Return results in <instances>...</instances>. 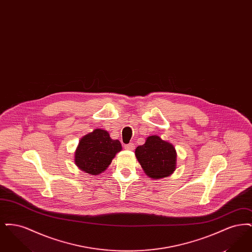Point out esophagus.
<instances>
[{"label":"esophagus","mask_w":252,"mask_h":252,"mask_svg":"<svg viewBox=\"0 0 252 252\" xmlns=\"http://www.w3.org/2000/svg\"><path fill=\"white\" fill-rule=\"evenodd\" d=\"M125 149H126V150H134V148H135V144H133V143H130V144H125Z\"/></svg>","instance_id":"obj_1"}]
</instances>
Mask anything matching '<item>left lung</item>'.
<instances>
[{
  "mask_svg": "<svg viewBox=\"0 0 252 252\" xmlns=\"http://www.w3.org/2000/svg\"><path fill=\"white\" fill-rule=\"evenodd\" d=\"M135 156L145 175L153 180L169 177L177 168L176 148L157 135L147 137L145 143L135 149Z\"/></svg>",
  "mask_w": 252,
  "mask_h": 252,
  "instance_id": "8db88e82",
  "label": "left lung"
}]
</instances>
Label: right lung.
Listing matches in <instances>:
<instances>
[{"label": "right lung", "mask_w": 252, "mask_h": 252, "mask_svg": "<svg viewBox=\"0 0 252 252\" xmlns=\"http://www.w3.org/2000/svg\"><path fill=\"white\" fill-rule=\"evenodd\" d=\"M121 150L120 141L112 140L107 130L95 128L79 140L73 160L81 171L97 176L109 166Z\"/></svg>", "instance_id": "obj_1"}]
</instances>
